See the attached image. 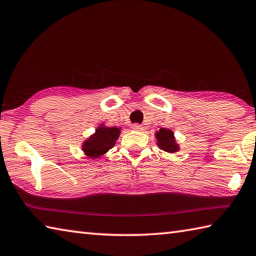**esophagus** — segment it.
<instances>
[{"label":"esophagus","mask_w":256,"mask_h":256,"mask_svg":"<svg viewBox=\"0 0 256 256\" xmlns=\"http://www.w3.org/2000/svg\"><path fill=\"white\" fill-rule=\"evenodd\" d=\"M132 129L134 130V132H142L144 130V127L142 126V124H134L132 126Z\"/></svg>","instance_id":"esophagus-1"}]
</instances>
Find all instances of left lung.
<instances>
[{
    "label": "left lung",
    "instance_id": "1",
    "mask_svg": "<svg viewBox=\"0 0 256 256\" xmlns=\"http://www.w3.org/2000/svg\"><path fill=\"white\" fill-rule=\"evenodd\" d=\"M155 137L157 139V146L162 150L172 154L180 150V144L176 142V138L170 129L160 128L155 132Z\"/></svg>",
    "mask_w": 256,
    "mask_h": 256
}]
</instances>
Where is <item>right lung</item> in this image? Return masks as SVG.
I'll return each instance as SVG.
<instances>
[{
    "label": "right lung",
    "instance_id": "obj_1",
    "mask_svg": "<svg viewBox=\"0 0 256 256\" xmlns=\"http://www.w3.org/2000/svg\"><path fill=\"white\" fill-rule=\"evenodd\" d=\"M120 130H122L120 127H107L104 126V124H100L94 134L82 142L81 148L84 155L92 159L104 155L116 144V142L119 138Z\"/></svg>",
    "mask_w": 256,
    "mask_h": 256
}]
</instances>
